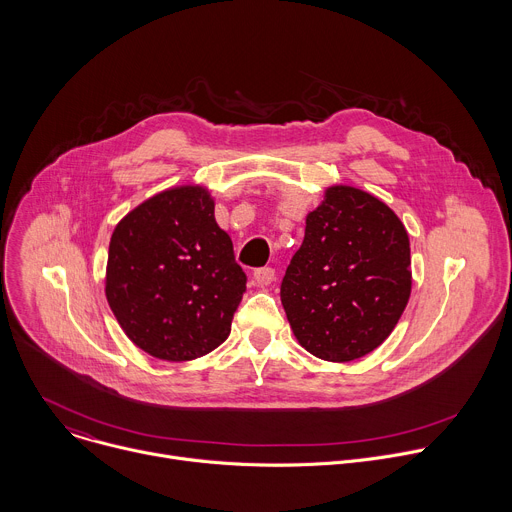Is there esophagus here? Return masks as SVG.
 I'll use <instances>...</instances> for the list:
<instances>
[{"label": "esophagus", "mask_w": 512, "mask_h": 512, "mask_svg": "<svg viewBox=\"0 0 512 512\" xmlns=\"http://www.w3.org/2000/svg\"><path fill=\"white\" fill-rule=\"evenodd\" d=\"M253 279H255V283H257V285L265 287V285L273 283V279H275V269H273V267H261V269H255Z\"/></svg>", "instance_id": "esophagus-1"}]
</instances>
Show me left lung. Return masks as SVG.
Instances as JSON below:
<instances>
[{
  "instance_id": "8db88e82",
  "label": "left lung",
  "mask_w": 512,
  "mask_h": 512,
  "mask_svg": "<svg viewBox=\"0 0 512 512\" xmlns=\"http://www.w3.org/2000/svg\"><path fill=\"white\" fill-rule=\"evenodd\" d=\"M409 296L411 249L399 216L364 190L326 188L281 281L298 342L322 360H356L389 338Z\"/></svg>"
}]
</instances>
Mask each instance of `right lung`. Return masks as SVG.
<instances>
[{"mask_svg": "<svg viewBox=\"0 0 512 512\" xmlns=\"http://www.w3.org/2000/svg\"><path fill=\"white\" fill-rule=\"evenodd\" d=\"M245 283L204 186H178L148 198L111 235L109 308L127 338L160 360H194L221 346Z\"/></svg>", "mask_w": 512, "mask_h": 512, "instance_id": "add662e5", "label": "right lung"}]
</instances>
